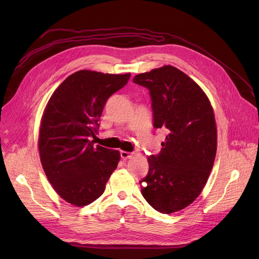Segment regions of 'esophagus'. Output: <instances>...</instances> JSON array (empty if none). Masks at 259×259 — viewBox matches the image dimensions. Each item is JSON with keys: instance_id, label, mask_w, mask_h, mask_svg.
I'll return each mask as SVG.
<instances>
[{"instance_id": "1", "label": "esophagus", "mask_w": 259, "mask_h": 259, "mask_svg": "<svg viewBox=\"0 0 259 259\" xmlns=\"http://www.w3.org/2000/svg\"><path fill=\"white\" fill-rule=\"evenodd\" d=\"M120 154H121V158H122L123 160H127V159H131L132 156H133V153H131V152H127V151H121V152H120Z\"/></svg>"}]
</instances>
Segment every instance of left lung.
Wrapping results in <instances>:
<instances>
[{
	"label": "left lung",
	"mask_w": 259,
	"mask_h": 259,
	"mask_svg": "<svg viewBox=\"0 0 259 259\" xmlns=\"http://www.w3.org/2000/svg\"><path fill=\"white\" fill-rule=\"evenodd\" d=\"M133 82L148 89L153 126L167 134L160 153L148 158L149 171L139 182L142 194L160 213H174L199 197L213 168V108L200 86L173 66L137 74Z\"/></svg>",
	"instance_id": "8db88e82"
}]
</instances>
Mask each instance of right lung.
<instances>
[{"label":"right lung","instance_id":"obj_1","mask_svg":"<svg viewBox=\"0 0 259 259\" xmlns=\"http://www.w3.org/2000/svg\"><path fill=\"white\" fill-rule=\"evenodd\" d=\"M131 73L80 70L69 75L50 98L42 117L38 151L49 182L70 204L98 199L120 161V152L94 146L108 98L124 88Z\"/></svg>","mask_w":259,"mask_h":259}]
</instances>
